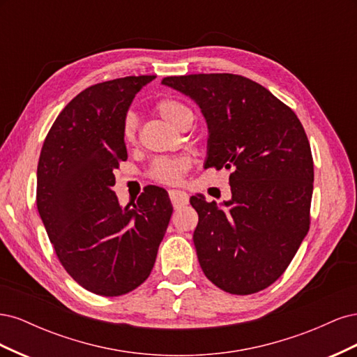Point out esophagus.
I'll return each mask as SVG.
<instances>
[{
    "label": "esophagus",
    "mask_w": 357,
    "mask_h": 357,
    "mask_svg": "<svg viewBox=\"0 0 357 357\" xmlns=\"http://www.w3.org/2000/svg\"><path fill=\"white\" fill-rule=\"evenodd\" d=\"M168 193H169V199H171L172 205H174V208H180V207H183V205L189 204V195L186 192L172 189Z\"/></svg>",
    "instance_id": "esophagus-1"
}]
</instances>
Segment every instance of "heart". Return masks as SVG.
<instances>
[{"label": "heart", "instance_id": "heart-1", "mask_svg": "<svg viewBox=\"0 0 357 357\" xmlns=\"http://www.w3.org/2000/svg\"><path fill=\"white\" fill-rule=\"evenodd\" d=\"M156 113L167 121L169 125L180 128L185 123H190L193 119V113L186 104L172 98H162L155 104ZM123 139L126 143H134L138 132V119L135 113L128 112L123 117ZM189 169V160L185 158H160L156 159L152 167H150L149 174L153 180L167 183V185H174L178 183L185 172Z\"/></svg>", "mask_w": 357, "mask_h": 357}]
</instances>
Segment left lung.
<instances>
[{
	"mask_svg": "<svg viewBox=\"0 0 357 357\" xmlns=\"http://www.w3.org/2000/svg\"><path fill=\"white\" fill-rule=\"evenodd\" d=\"M195 101L208 125L205 168L231 169L223 208L202 195L193 244L211 283L250 295L282 275L310 229L314 165L294 110L250 79L214 73L162 80Z\"/></svg>",
	"mask_w": 357,
	"mask_h": 357,
	"instance_id": "8db88e82",
	"label": "left lung"
}]
</instances>
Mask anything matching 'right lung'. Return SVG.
<instances>
[{"mask_svg": "<svg viewBox=\"0 0 357 357\" xmlns=\"http://www.w3.org/2000/svg\"><path fill=\"white\" fill-rule=\"evenodd\" d=\"M155 75L96 83L66 105L43 144L37 208L66 271L101 296L128 294L152 273L172 205L150 186L121 207L114 169L128 159L123 117Z\"/></svg>", "mask_w": 357, "mask_h": 357, "instance_id": "right-lung-1", "label": "right lung"}]
</instances>
